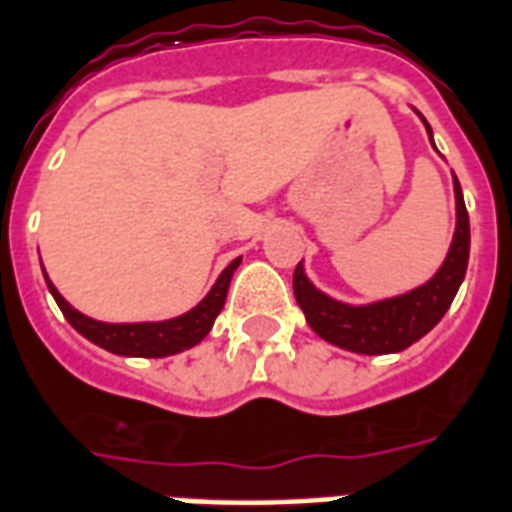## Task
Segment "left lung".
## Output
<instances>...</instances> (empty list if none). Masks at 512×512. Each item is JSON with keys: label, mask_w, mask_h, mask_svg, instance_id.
Masks as SVG:
<instances>
[{"label": "left lung", "mask_w": 512, "mask_h": 512, "mask_svg": "<svg viewBox=\"0 0 512 512\" xmlns=\"http://www.w3.org/2000/svg\"><path fill=\"white\" fill-rule=\"evenodd\" d=\"M424 126H427V120H424ZM454 193L456 233L446 263L440 265V271L424 287L408 292V295L381 300L373 306H346V303L327 298L325 292H319L306 279L300 263L295 265V273H292L295 300L319 338H325L341 349L357 351V354H392V351L408 349L411 343H416L421 335H427L438 325L462 284L464 273H467V257H470V217H467L462 187L456 177Z\"/></svg>", "instance_id": "obj_1"}]
</instances>
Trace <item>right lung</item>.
I'll list each match as a JSON object with an SVG mask.
<instances>
[{
    "label": "right lung",
    "instance_id": "add662e5",
    "mask_svg": "<svg viewBox=\"0 0 512 512\" xmlns=\"http://www.w3.org/2000/svg\"><path fill=\"white\" fill-rule=\"evenodd\" d=\"M241 260H233V263L220 273V279L212 287V292L206 295L193 311H187L177 319H166V322H142V325H107V322H96V319L85 317L80 311H74L69 303H66L58 290L53 287L48 276L50 295L56 298L61 314L69 319V325L77 330L80 335H85L88 341L101 346V349L112 351V354H120V357H169V354H179V351L190 349L198 341H204L206 333L212 330L214 319L225 306V298H228V284L233 271L239 268ZM45 273V271H42Z\"/></svg>",
    "mask_w": 512,
    "mask_h": 512
}]
</instances>
